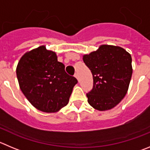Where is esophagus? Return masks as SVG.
Wrapping results in <instances>:
<instances>
[{
    "instance_id": "esophagus-1",
    "label": "esophagus",
    "mask_w": 150,
    "mask_h": 150,
    "mask_svg": "<svg viewBox=\"0 0 150 150\" xmlns=\"http://www.w3.org/2000/svg\"><path fill=\"white\" fill-rule=\"evenodd\" d=\"M74 76H75V78H76L78 80V78H79V77H78V74H77V73H75V75H74Z\"/></svg>"
}]
</instances>
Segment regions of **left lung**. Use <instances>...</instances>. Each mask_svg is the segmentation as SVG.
Masks as SVG:
<instances>
[{"label": "left lung", "mask_w": 150, "mask_h": 150, "mask_svg": "<svg viewBox=\"0 0 150 150\" xmlns=\"http://www.w3.org/2000/svg\"><path fill=\"white\" fill-rule=\"evenodd\" d=\"M93 75V88L86 94L88 103L98 111L111 110L125 97L132 75V57L118 46L102 44L83 55Z\"/></svg>", "instance_id": "left-lung-1"}]
</instances>
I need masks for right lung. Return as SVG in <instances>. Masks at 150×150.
I'll return each mask as SVG.
<instances>
[{"mask_svg":"<svg viewBox=\"0 0 150 150\" xmlns=\"http://www.w3.org/2000/svg\"><path fill=\"white\" fill-rule=\"evenodd\" d=\"M21 90L33 107L43 112H58L67 106L78 81L67 75L65 66L46 46L28 51L16 67Z\"/></svg>","mask_w":150,"mask_h":150,"instance_id":"right-lung-1","label":"right lung"}]
</instances>
